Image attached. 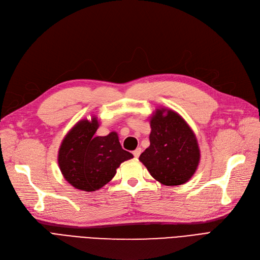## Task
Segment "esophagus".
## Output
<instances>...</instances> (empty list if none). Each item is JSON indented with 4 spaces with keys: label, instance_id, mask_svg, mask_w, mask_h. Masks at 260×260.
<instances>
[{
    "label": "esophagus",
    "instance_id": "esophagus-1",
    "mask_svg": "<svg viewBox=\"0 0 260 260\" xmlns=\"http://www.w3.org/2000/svg\"><path fill=\"white\" fill-rule=\"evenodd\" d=\"M133 154H134L135 157L138 158V157L140 156V154H141V148H137L136 150H135V151L133 152Z\"/></svg>",
    "mask_w": 260,
    "mask_h": 260
}]
</instances>
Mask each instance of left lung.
<instances>
[{"instance_id":"left-lung-1","label":"left lung","mask_w":260,"mask_h":260,"mask_svg":"<svg viewBox=\"0 0 260 260\" xmlns=\"http://www.w3.org/2000/svg\"><path fill=\"white\" fill-rule=\"evenodd\" d=\"M150 146L139 160L166 186L187 183L197 171L200 149L196 135L177 112L158 108L150 119Z\"/></svg>"}]
</instances>
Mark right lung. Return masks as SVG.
Here are the masks:
<instances>
[{
    "label": "right lung",
    "mask_w": 260,
    "mask_h": 260,
    "mask_svg": "<svg viewBox=\"0 0 260 260\" xmlns=\"http://www.w3.org/2000/svg\"><path fill=\"white\" fill-rule=\"evenodd\" d=\"M100 126L96 117L81 120L63 138L58 151V165L66 180L87 192L109 183L120 165L133 158L123 150L116 132L95 136Z\"/></svg>",
    "instance_id": "1"
}]
</instances>
